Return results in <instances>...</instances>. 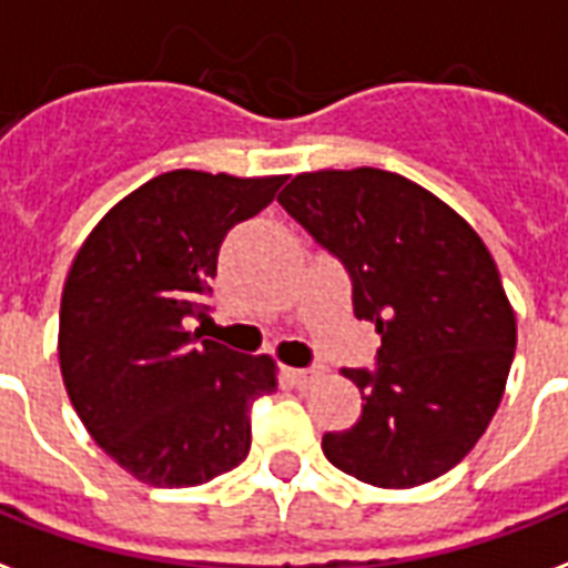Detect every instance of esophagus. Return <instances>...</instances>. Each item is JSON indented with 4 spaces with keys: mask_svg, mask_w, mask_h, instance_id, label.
I'll use <instances>...</instances> for the list:
<instances>
[{
    "mask_svg": "<svg viewBox=\"0 0 568 568\" xmlns=\"http://www.w3.org/2000/svg\"><path fill=\"white\" fill-rule=\"evenodd\" d=\"M288 375H292L294 387L306 389V387H313L315 381L324 378V366H306V369H292Z\"/></svg>",
    "mask_w": 568,
    "mask_h": 568,
    "instance_id": "34e87169",
    "label": "esophagus"
}]
</instances>
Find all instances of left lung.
I'll return each instance as SVG.
<instances>
[{
  "label": "left lung",
  "mask_w": 568,
  "mask_h": 568,
  "mask_svg": "<svg viewBox=\"0 0 568 568\" xmlns=\"http://www.w3.org/2000/svg\"><path fill=\"white\" fill-rule=\"evenodd\" d=\"M280 205L345 265L354 315L381 336L375 369H342L366 405L324 435V456L378 488L438 479L483 438L515 357L488 246L447 202L384 169L303 172Z\"/></svg>",
  "instance_id": "obj_1"
}]
</instances>
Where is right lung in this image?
Masks as SVG:
<instances>
[{"mask_svg": "<svg viewBox=\"0 0 568 568\" xmlns=\"http://www.w3.org/2000/svg\"><path fill=\"white\" fill-rule=\"evenodd\" d=\"M285 175L175 169L112 205L73 258L59 313L64 389L98 447L158 488L202 486L250 453V408L276 363L202 331L229 229L274 202Z\"/></svg>", "mask_w": 568, "mask_h": 568, "instance_id": "obj_1", "label": "right lung"}]
</instances>
